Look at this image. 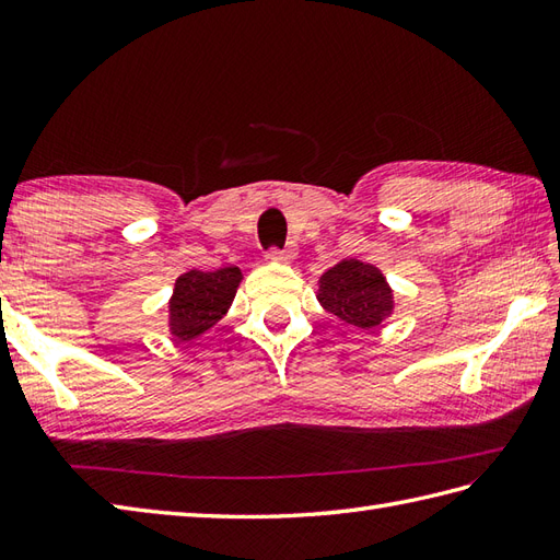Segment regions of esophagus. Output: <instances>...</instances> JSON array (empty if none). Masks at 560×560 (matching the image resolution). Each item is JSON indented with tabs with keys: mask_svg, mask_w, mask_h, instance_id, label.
<instances>
[{
	"mask_svg": "<svg viewBox=\"0 0 560 560\" xmlns=\"http://www.w3.org/2000/svg\"><path fill=\"white\" fill-rule=\"evenodd\" d=\"M295 255H299V247L291 243V245H287L283 249H271L269 259H273V261H291V259H295Z\"/></svg>",
	"mask_w": 560,
	"mask_h": 560,
	"instance_id": "34e87169",
	"label": "esophagus"
}]
</instances>
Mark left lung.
Masks as SVG:
<instances>
[{
	"label": "left lung",
	"mask_w": 560,
	"mask_h": 560,
	"mask_svg": "<svg viewBox=\"0 0 560 560\" xmlns=\"http://www.w3.org/2000/svg\"><path fill=\"white\" fill-rule=\"evenodd\" d=\"M319 305L347 325L377 329L395 313V291L385 273L361 259H341L327 269L317 289Z\"/></svg>",
	"instance_id": "left-lung-1"
}]
</instances>
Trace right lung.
Here are the masks:
<instances>
[{"label":"right lung","mask_w":560,"mask_h":560,"mask_svg":"<svg viewBox=\"0 0 560 560\" xmlns=\"http://www.w3.org/2000/svg\"><path fill=\"white\" fill-rule=\"evenodd\" d=\"M243 271L223 267L217 271L189 269L175 279L168 301V331L175 341H192L205 335L231 311Z\"/></svg>","instance_id":"right-lung-1"}]
</instances>
